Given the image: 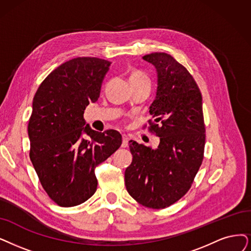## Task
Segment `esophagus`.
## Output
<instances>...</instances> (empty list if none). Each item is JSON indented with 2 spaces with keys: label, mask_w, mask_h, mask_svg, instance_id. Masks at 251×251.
<instances>
[{
  "label": "esophagus",
  "mask_w": 251,
  "mask_h": 251,
  "mask_svg": "<svg viewBox=\"0 0 251 251\" xmlns=\"http://www.w3.org/2000/svg\"><path fill=\"white\" fill-rule=\"evenodd\" d=\"M128 145V136L126 135V134H123V144L122 146L123 147H127Z\"/></svg>",
  "instance_id": "34e87169"
}]
</instances>
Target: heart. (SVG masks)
I'll return each mask as SVG.
<instances>
[{
	"mask_svg": "<svg viewBox=\"0 0 251 251\" xmlns=\"http://www.w3.org/2000/svg\"><path fill=\"white\" fill-rule=\"evenodd\" d=\"M129 78H146V79H148V78H147L143 73H141V72H134Z\"/></svg>",
	"mask_w": 251,
	"mask_h": 251,
	"instance_id": "obj_1",
	"label": "heart"
}]
</instances>
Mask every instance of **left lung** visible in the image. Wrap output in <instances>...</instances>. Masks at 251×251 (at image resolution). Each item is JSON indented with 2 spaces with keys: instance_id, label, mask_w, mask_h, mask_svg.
Returning a JSON list of instances; mask_svg holds the SVG:
<instances>
[{
  "instance_id": "1",
  "label": "left lung",
  "mask_w": 251,
  "mask_h": 251,
  "mask_svg": "<svg viewBox=\"0 0 251 251\" xmlns=\"http://www.w3.org/2000/svg\"><path fill=\"white\" fill-rule=\"evenodd\" d=\"M142 58L156 70V95L149 112L159 144L151 148L128 141L133 160L126 169L125 182L138 203L162 209L187 193L201 167L206 138L202 95L193 76L173 56L153 52Z\"/></svg>"
}]
</instances>
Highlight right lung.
Returning <instances> with one entry per match:
<instances>
[{"instance_id": "1", "label": "right lung", "mask_w": 251, "mask_h": 251, "mask_svg": "<svg viewBox=\"0 0 251 251\" xmlns=\"http://www.w3.org/2000/svg\"><path fill=\"white\" fill-rule=\"evenodd\" d=\"M110 65L98 57L73 58L53 70L35 94L29 158L47 195L62 207L82 204L96 193V168L122 145L117 131H94L83 118L86 106L98 101Z\"/></svg>"}]
</instances>
